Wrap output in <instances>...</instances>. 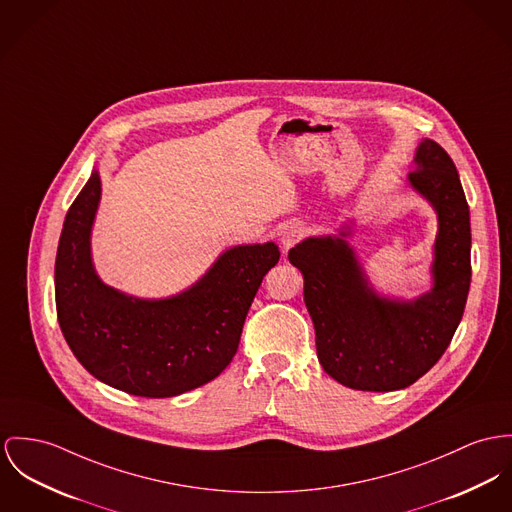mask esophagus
Here are the masks:
<instances>
[{
	"instance_id": "obj_1",
	"label": "esophagus",
	"mask_w": 512,
	"mask_h": 512,
	"mask_svg": "<svg viewBox=\"0 0 512 512\" xmlns=\"http://www.w3.org/2000/svg\"><path fill=\"white\" fill-rule=\"evenodd\" d=\"M302 236H304V228H300V226H288V228L282 232L280 241H282L284 249H290L294 243H298V239Z\"/></svg>"
}]
</instances>
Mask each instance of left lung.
<instances>
[{
  "mask_svg": "<svg viewBox=\"0 0 512 512\" xmlns=\"http://www.w3.org/2000/svg\"><path fill=\"white\" fill-rule=\"evenodd\" d=\"M407 179L438 214L431 292L411 302L378 296L343 237H308L288 253L304 275L317 358L353 390L394 392L415 384L448 349L466 308L472 230L456 165L444 148L423 140Z\"/></svg>",
  "mask_w": 512,
  "mask_h": 512,
  "instance_id": "obj_1",
  "label": "left lung"
}]
</instances>
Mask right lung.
Segmentation results:
<instances>
[{
	"label": "right lung",
	"mask_w": 512,
	"mask_h": 512,
	"mask_svg": "<svg viewBox=\"0 0 512 512\" xmlns=\"http://www.w3.org/2000/svg\"><path fill=\"white\" fill-rule=\"evenodd\" d=\"M101 179L72 202L56 253V314L66 343L97 380L126 394L173 397L214 380L234 358L245 315L280 259L273 241L237 245L189 290L140 300L101 282L89 236Z\"/></svg>",
	"instance_id": "1"
}]
</instances>
